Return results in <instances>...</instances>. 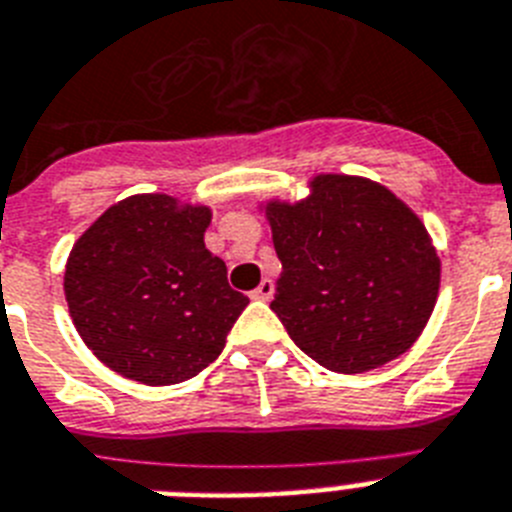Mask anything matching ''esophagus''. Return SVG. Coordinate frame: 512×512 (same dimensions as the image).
<instances>
[{"label":"esophagus","instance_id":"obj_1","mask_svg":"<svg viewBox=\"0 0 512 512\" xmlns=\"http://www.w3.org/2000/svg\"><path fill=\"white\" fill-rule=\"evenodd\" d=\"M273 291H276L273 281H270V278H263V281H260V286H257V289L252 291V299L268 302V299H273Z\"/></svg>","mask_w":512,"mask_h":512}]
</instances>
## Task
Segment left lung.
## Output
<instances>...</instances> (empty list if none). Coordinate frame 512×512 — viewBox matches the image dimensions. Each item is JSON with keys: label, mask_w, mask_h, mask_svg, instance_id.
Wrapping results in <instances>:
<instances>
[{"label": "left lung", "mask_w": 512, "mask_h": 512, "mask_svg": "<svg viewBox=\"0 0 512 512\" xmlns=\"http://www.w3.org/2000/svg\"><path fill=\"white\" fill-rule=\"evenodd\" d=\"M260 210L283 265L270 309L304 354L362 375L414 346L440 294V257L401 197L367 176L317 174L307 197Z\"/></svg>", "instance_id": "left-lung-1"}]
</instances>
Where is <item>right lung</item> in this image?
I'll use <instances>...</instances> for the list:
<instances>
[{"instance_id": "1", "label": "right lung", "mask_w": 512, "mask_h": 512, "mask_svg": "<svg viewBox=\"0 0 512 512\" xmlns=\"http://www.w3.org/2000/svg\"><path fill=\"white\" fill-rule=\"evenodd\" d=\"M213 210L166 192L103 210L72 244L64 299L83 343L111 372L176 385L223 351L249 299L205 247Z\"/></svg>"}]
</instances>
